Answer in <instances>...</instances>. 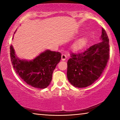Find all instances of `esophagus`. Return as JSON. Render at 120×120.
I'll return each mask as SVG.
<instances>
[{
  "instance_id": "obj_1",
  "label": "esophagus",
  "mask_w": 120,
  "mask_h": 120,
  "mask_svg": "<svg viewBox=\"0 0 120 120\" xmlns=\"http://www.w3.org/2000/svg\"><path fill=\"white\" fill-rule=\"evenodd\" d=\"M67 59V56L66 55H65V54H62L61 56V60L62 61H64L66 60Z\"/></svg>"
}]
</instances>
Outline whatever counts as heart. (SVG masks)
Returning a JSON list of instances; mask_svg holds the SVG:
<instances>
[{
	"label": "heart",
	"mask_w": 120,
	"mask_h": 120,
	"mask_svg": "<svg viewBox=\"0 0 120 120\" xmlns=\"http://www.w3.org/2000/svg\"><path fill=\"white\" fill-rule=\"evenodd\" d=\"M87 38L85 37H82L77 39L72 44V48L75 51H78L84 47L87 43Z\"/></svg>",
	"instance_id": "obj_1"
}]
</instances>
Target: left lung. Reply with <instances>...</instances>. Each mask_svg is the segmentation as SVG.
Here are the masks:
<instances>
[{"label":"left lung","instance_id":"obj_1","mask_svg":"<svg viewBox=\"0 0 120 120\" xmlns=\"http://www.w3.org/2000/svg\"><path fill=\"white\" fill-rule=\"evenodd\" d=\"M102 41L78 54L71 53L67 62V78L73 86L84 88L93 84L101 76L109 59V39L104 28Z\"/></svg>","mask_w":120,"mask_h":120}]
</instances>
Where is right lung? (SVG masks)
Wrapping results in <instances>:
<instances>
[{"label": "right lung", "mask_w": 120, "mask_h": 120, "mask_svg": "<svg viewBox=\"0 0 120 120\" xmlns=\"http://www.w3.org/2000/svg\"><path fill=\"white\" fill-rule=\"evenodd\" d=\"M61 54L46 50L32 60H21L16 56L13 45L10 46L11 62L15 71L26 84L36 88L43 89L50 85L53 70L61 58Z\"/></svg>", "instance_id": "right-lung-1"}]
</instances>
